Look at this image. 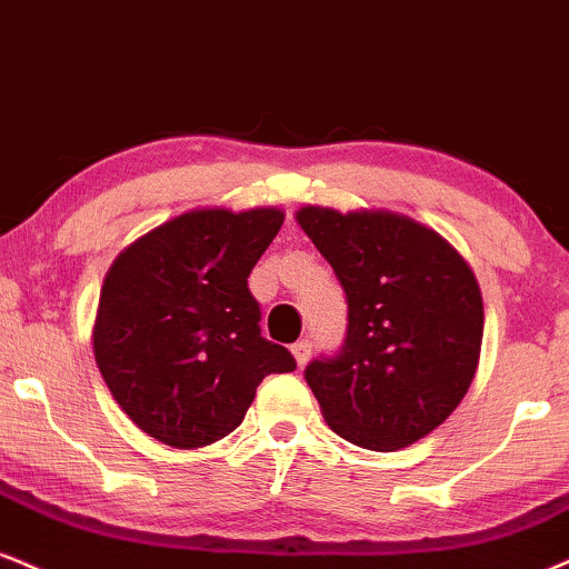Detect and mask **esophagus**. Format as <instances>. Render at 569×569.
<instances>
[{
	"instance_id": "esophagus-1",
	"label": "esophagus",
	"mask_w": 569,
	"mask_h": 569,
	"mask_svg": "<svg viewBox=\"0 0 569 569\" xmlns=\"http://www.w3.org/2000/svg\"><path fill=\"white\" fill-rule=\"evenodd\" d=\"M291 352H293V358H297V366L302 368L307 360H310V352H312V345H310V339H299L297 345H291Z\"/></svg>"
}]
</instances>
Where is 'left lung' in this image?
Here are the masks:
<instances>
[{"label":"left lung","instance_id":"left-lung-1","mask_svg":"<svg viewBox=\"0 0 569 569\" xmlns=\"http://www.w3.org/2000/svg\"><path fill=\"white\" fill-rule=\"evenodd\" d=\"M297 219L347 299L345 345L305 368L323 419L360 448H408L475 379L485 323L475 272L435 230L392 211L305 207Z\"/></svg>","mask_w":569,"mask_h":569}]
</instances>
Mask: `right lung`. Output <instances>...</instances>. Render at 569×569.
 <instances>
[{"label": "right lung", "mask_w": 569, "mask_h": 569, "mask_svg": "<svg viewBox=\"0 0 569 569\" xmlns=\"http://www.w3.org/2000/svg\"><path fill=\"white\" fill-rule=\"evenodd\" d=\"M283 211L196 209L116 257L100 291L94 360L121 410L172 448L243 421L264 376L297 368L262 337L249 276Z\"/></svg>", "instance_id": "1"}]
</instances>
